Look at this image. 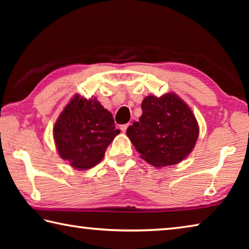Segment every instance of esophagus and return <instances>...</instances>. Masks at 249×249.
Returning a JSON list of instances; mask_svg holds the SVG:
<instances>
[{"instance_id":"34e87169","label":"esophagus","mask_w":249,"mask_h":249,"mask_svg":"<svg viewBox=\"0 0 249 249\" xmlns=\"http://www.w3.org/2000/svg\"><path fill=\"white\" fill-rule=\"evenodd\" d=\"M128 126H129V123H127V124H123V125H121V126H120V128H121L122 132L125 133V132H126V129H127Z\"/></svg>"}]
</instances>
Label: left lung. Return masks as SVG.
<instances>
[{
  "instance_id": "obj_1",
  "label": "left lung",
  "mask_w": 249,
  "mask_h": 249,
  "mask_svg": "<svg viewBox=\"0 0 249 249\" xmlns=\"http://www.w3.org/2000/svg\"><path fill=\"white\" fill-rule=\"evenodd\" d=\"M142 109L140 121L126 130L141 157L155 167L182 161L199 137V125L188 104L175 93L148 95Z\"/></svg>"
}]
</instances>
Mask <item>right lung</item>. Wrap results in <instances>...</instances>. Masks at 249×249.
<instances>
[{
	"label": "right lung",
	"instance_id": "obj_1",
	"mask_svg": "<svg viewBox=\"0 0 249 249\" xmlns=\"http://www.w3.org/2000/svg\"><path fill=\"white\" fill-rule=\"evenodd\" d=\"M119 133L112 114L98 100L79 94L66 105L53 126L59 156L78 170L98 165Z\"/></svg>",
	"mask_w": 249,
	"mask_h": 249
}]
</instances>
